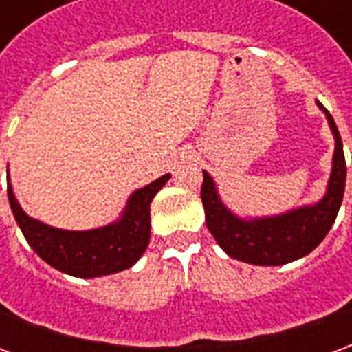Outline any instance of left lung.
Returning <instances> with one entry per match:
<instances>
[{
    "mask_svg": "<svg viewBox=\"0 0 352 352\" xmlns=\"http://www.w3.org/2000/svg\"><path fill=\"white\" fill-rule=\"evenodd\" d=\"M317 105L326 115L336 148L324 196L315 204L272 217H239L224 206L213 177L204 171L201 201L207 228L222 251L232 258L254 265L288 264L309 254L332 228L343 201L347 166L338 126L320 101H317Z\"/></svg>",
    "mask_w": 352,
    "mask_h": 352,
    "instance_id": "1",
    "label": "left lung"
}]
</instances>
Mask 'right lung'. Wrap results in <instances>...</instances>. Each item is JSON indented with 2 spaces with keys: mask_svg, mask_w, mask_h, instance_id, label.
<instances>
[{
  "mask_svg": "<svg viewBox=\"0 0 352 352\" xmlns=\"http://www.w3.org/2000/svg\"><path fill=\"white\" fill-rule=\"evenodd\" d=\"M169 173L131 194L120 219L94 230H62L32 219L14 198L7 169V194L14 221L30 247L54 270L79 279L124 272L135 264L151 239V204Z\"/></svg>",
  "mask_w": 352,
  "mask_h": 352,
  "instance_id": "add662e5",
  "label": "right lung"
}]
</instances>
